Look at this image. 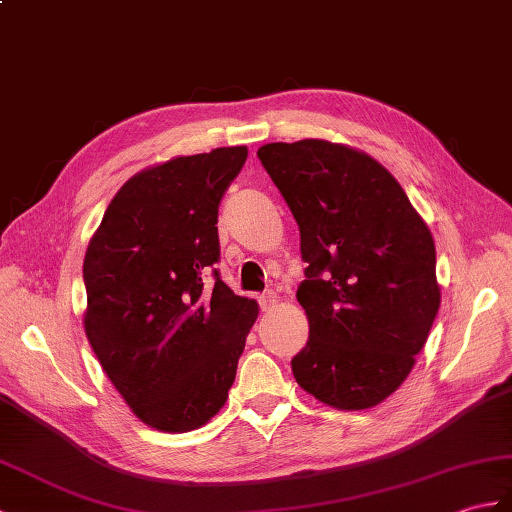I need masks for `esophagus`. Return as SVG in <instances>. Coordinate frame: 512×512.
I'll return each mask as SVG.
<instances>
[{
    "mask_svg": "<svg viewBox=\"0 0 512 512\" xmlns=\"http://www.w3.org/2000/svg\"><path fill=\"white\" fill-rule=\"evenodd\" d=\"M257 301H259V307H261V310L266 312V310H270L272 305L277 303V294L272 292V290H266V292H261V294L257 296Z\"/></svg>",
    "mask_w": 512,
    "mask_h": 512,
    "instance_id": "34e87169",
    "label": "esophagus"
}]
</instances>
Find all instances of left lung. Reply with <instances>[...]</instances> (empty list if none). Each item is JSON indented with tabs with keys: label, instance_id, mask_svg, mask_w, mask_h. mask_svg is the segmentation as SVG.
<instances>
[{
	"label": "left lung",
	"instance_id": "8db88e82",
	"mask_svg": "<svg viewBox=\"0 0 512 512\" xmlns=\"http://www.w3.org/2000/svg\"><path fill=\"white\" fill-rule=\"evenodd\" d=\"M257 157L299 224L307 264L296 299L310 338L292 358L296 382L340 410L377 406L410 375L441 305L432 233L364 152L303 139Z\"/></svg>",
	"mask_w": 512,
	"mask_h": 512
}]
</instances>
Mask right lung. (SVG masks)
Returning a JSON list of instances; mask_svg holds the SVG:
<instances>
[{
	"label": "right lung",
	"instance_id": "add662e5",
	"mask_svg": "<svg viewBox=\"0 0 512 512\" xmlns=\"http://www.w3.org/2000/svg\"><path fill=\"white\" fill-rule=\"evenodd\" d=\"M244 146L135 174L104 211L82 279L85 331L117 392L161 432L205 425L229 397L255 301L222 283L218 209Z\"/></svg>",
	"mask_w": 512,
	"mask_h": 512
}]
</instances>
